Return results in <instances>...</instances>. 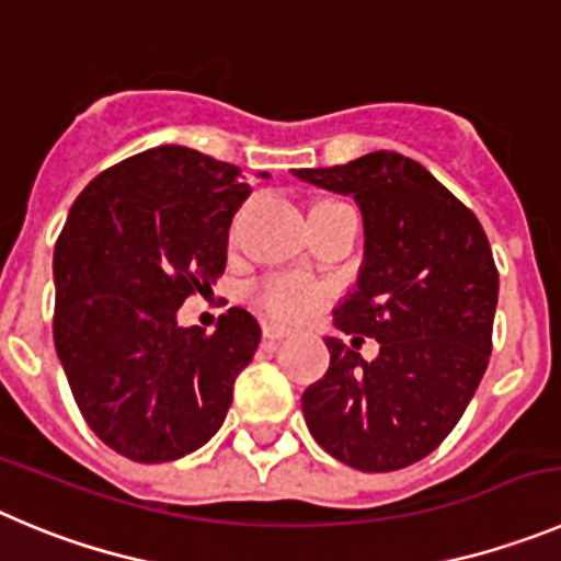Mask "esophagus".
I'll return each instance as SVG.
<instances>
[{
  "label": "esophagus",
  "instance_id": "1",
  "mask_svg": "<svg viewBox=\"0 0 561 561\" xmlns=\"http://www.w3.org/2000/svg\"><path fill=\"white\" fill-rule=\"evenodd\" d=\"M287 334H290V329L279 327V323H265V327H263V337L268 340V343H276V340H285Z\"/></svg>",
  "mask_w": 561,
  "mask_h": 561
}]
</instances>
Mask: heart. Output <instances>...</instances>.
<instances>
[{"label":"heart","mask_w":561,"mask_h":561,"mask_svg":"<svg viewBox=\"0 0 561 561\" xmlns=\"http://www.w3.org/2000/svg\"><path fill=\"white\" fill-rule=\"evenodd\" d=\"M254 301L276 321L296 323L312 318L327 305V287L301 274H279L256 285Z\"/></svg>","instance_id":"obj_1"}]
</instances>
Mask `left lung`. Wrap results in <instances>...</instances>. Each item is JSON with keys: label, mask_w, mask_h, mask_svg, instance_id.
I'll return each instance as SVG.
<instances>
[{"label": "left lung", "mask_w": 561, "mask_h": 561, "mask_svg": "<svg viewBox=\"0 0 561 561\" xmlns=\"http://www.w3.org/2000/svg\"><path fill=\"white\" fill-rule=\"evenodd\" d=\"M293 174L348 193L363 209L365 265L334 323L379 340V357L365 363L354 343L327 337L329 370L301 396L305 421L340 462L401 470L451 434L490 363L493 249L479 218L396 151Z\"/></svg>", "instance_id": "8db88e82"}]
</instances>
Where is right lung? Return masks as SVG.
<instances>
[{"label":"right lung","mask_w":561,"mask_h":561,"mask_svg":"<svg viewBox=\"0 0 561 561\" xmlns=\"http://www.w3.org/2000/svg\"><path fill=\"white\" fill-rule=\"evenodd\" d=\"M249 193L232 162L157 146L102 171L71 204L55 243V348L88 426L133 462L204 446L260 345V323L240 307L209 334L176 323L185 298L224 274Z\"/></svg>","instance_id":"obj_1"}]
</instances>
